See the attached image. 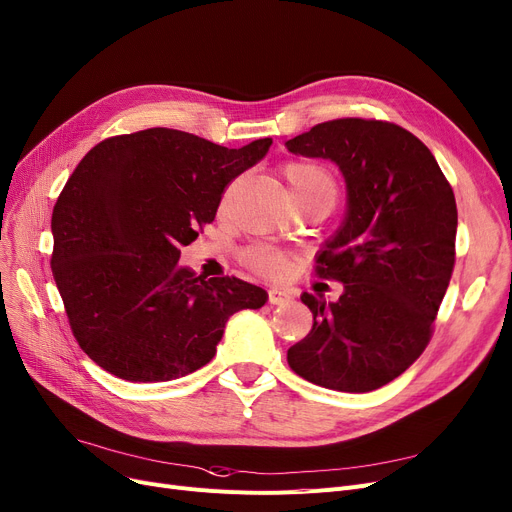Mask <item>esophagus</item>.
<instances>
[{"label": "esophagus", "instance_id": "34e87169", "mask_svg": "<svg viewBox=\"0 0 512 512\" xmlns=\"http://www.w3.org/2000/svg\"><path fill=\"white\" fill-rule=\"evenodd\" d=\"M290 300H292L290 292H285L281 288H271L269 290V302L271 304H285V302H290Z\"/></svg>", "mask_w": 512, "mask_h": 512}]
</instances>
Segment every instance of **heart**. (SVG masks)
Listing matches in <instances>:
<instances>
[{
    "label": "heart",
    "mask_w": 512,
    "mask_h": 512,
    "mask_svg": "<svg viewBox=\"0 0 512 512\" xmlns=\"http://www.w3.org/2000/svg\"><path fill=\"white\" fill-rule=\"evenodd\" d=\"M283 176L288 180L298 206L311 201H321L332 206L336 201V178L317 161H292L283 168ZM245 262L262 275L277 277L288 267V256L273 248V245H254V248L245 252Z\"/></svg>",
    "instance_id": "obj_1"
}]
</instances>
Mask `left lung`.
Instances as JSON below:
<instances>
[{
    "instance_id": "left-lung-1",
    "label": "left lung",
    "mask_w": 512,
    "mask_h": 512,
    "mask_svg": "<svg viewBox=\"0 0 512 512\" xmlns=\"http://www.w3.org/2000/svg\"><path fill=\"white\" fill-rule=\"evenodd\" d=\"M285 147L334 161L346 182L344 220L317 256V275L344 292L336 302L300 296L313 330L288 363L332 391H376L431 340L456 260L454 191L424 142L388 121H325Z\"/></svg>"
}]
</instances>
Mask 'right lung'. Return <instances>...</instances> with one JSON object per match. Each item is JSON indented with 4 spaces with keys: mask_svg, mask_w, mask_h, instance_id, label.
I'll return each mask as SVG.
<instances>
[{
    "mask_svg": "<svg viewBox=\"0 0 512 512\" xmlns=\"http://www.w3.org/2000/svg\"><path fill=\"white\" fill-rule=\"evenodd\" d=\"M271 138L227 149L189 132L113 136L79 161L52 212V273L75 340L130 382H168L212 361L229 317L269 294L195 275L180 248L214 220L224 187Z\"/></svg>",
    "mask_w": 512,
    "mask_h": 512,
    "instance_id": "1",
    "label": "right lung"
}]
</instances>
